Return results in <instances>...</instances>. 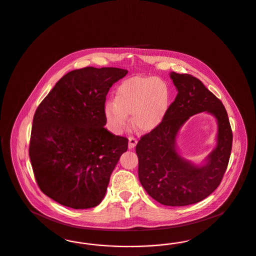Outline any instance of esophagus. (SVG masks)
<instances>
[{
	"mask_svg": "<svg viewBox=\"0 0 256 256\" xmlns=\"http://www.w3.org/2000/svg\"><path fill=\"white\" fill-rule=\"evenodd\" d=\"M136 145H137V140L134 137H130L128 138V148L134 150Z\"/></svg>",
	"mask_w": 256,
	"mask_h": 256,
	"instance_id": "34e87169",
	"label": "esophagus"
}]
</instances>
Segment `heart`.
I'll return each mask as SVG.
<instances>
[{
  "instance_id": "b5f03b06",
  "label": "heart",
  "mask_w": 256,
  "mask_h": 256,
  "mask_svg": "<svg viewBox=\"0 0 256 256\" xmlns=\"http://www.w3.org/2000/svg\"><path fill=\"white\" fill-rule=\"evenodd\" d=\"M170 106V92L164 82L154 76H134L117 88L114 104L104 106V118L113 132L120 134L132 115L134 126L141 132L158 128Z\"/></svg>"
}]
</instances>
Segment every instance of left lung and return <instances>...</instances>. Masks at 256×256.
<instances>
[{
  "label": "left lung",
  "instance_id": "8db88e82",
  "mask_svg": "<svg viewBox=\"0 0 256 256\" xmlns=\"http://www.w3.org/2000/svg\"><path fill=\"white\" fill-rule=\"evenodd\" d=\"M178 91L164 121L142 136L136 146L138 176L146 193L159 204L184 206L213 193L226 170L232 132L224 104L204 84L188 74L170 72ZM206 112L218 122L216 146L200 164L184 159L176 145L182 124L191 116Z\"/></svg>",
  "mask_w": 256,
  "mask_h": 256
}]
</instances>
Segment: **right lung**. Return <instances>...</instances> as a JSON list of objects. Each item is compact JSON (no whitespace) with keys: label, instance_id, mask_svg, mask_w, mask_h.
<instances>
[{"label":"right lung","instance_id":"obj_1","mask_svg":"<svg viewBox=\"0 0 256 256\" xmlns=\"http://www.w3.org/2000/svg\"><path fill=\"white\" fill-rule=\"evenodd\" d=\"M128 74L120 68L86 67L56 82L37 108L30 158L40 190L74 209L97 206L128 140L104 128L110 88Z\"/></svg>","mask_w":256,"mask_h":256}]
</instances>
